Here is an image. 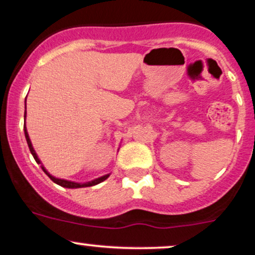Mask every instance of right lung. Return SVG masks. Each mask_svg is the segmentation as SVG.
I'll list each match as a JSON object with an SVG mask.
<instances>
[{"label":"right lung","mask_w":255,"mask_h":255,"mask_svg":"<svg viewBox=\"0 0 255 255\" xmlns=\"http://www.w3.org/2000/svg\"><path fill=\"white\" fill-rule=\"evenodd\" d=\"M26 117H27V112L24 111V125H23V130H24V136H26V140H27V144H28V147H29L30 150V153L33 155L34 159H35V162L37 164H41V168H42V170L45 171V174L48 176L51 180L54 182V183L61 185V187L64 188H70V189H75V188H85V187H92V185H96V184H99L102 183L103 181H105L106 178L109 177L110 174H106L102 176V177H98L96 178V180H92V181H89V182H85V183H80V182H73V181H68V180H64V178H58V177H54V176L49 174L48 171H47V169L43 166L42 163H41L40 158L37 157L35 150H34L33 147V144L30 142V138H29V134L27 132V128H26Z\"/></svg>","instance_id":"right-lung-1"}]
</instances>
